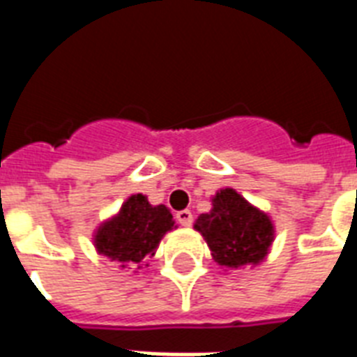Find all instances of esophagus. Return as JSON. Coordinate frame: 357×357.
I'll return each instance as SVG.
<instances>
[{"mask_svg": "<svg viewBox=\"0 0 357 357\" xmlns=\"http://www.w3.org/2000/svg\"><path fill=\"white\" fill-rule=\"evenodd\" d=\"M176 218H178V222L181 226H190L192 224V213L189 209H183V211L176 213Z\"/></svg>", "mask_w": 357, "mask_h": 357, "instance_id": "obj_1", "label": "esophagus"}]
</instances>
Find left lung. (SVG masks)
Masks as SVG:
<instances>
[{
    "instance_id": "1",
    "label": "left lung",
    "mask_w": 357,
    "mask_h": 357,
    "mask_svg": "<svg viewBox=\"0 0 357 357\" xmlns=\"http://www.w3.org/2000/svg\"><path fill=\"white\" fill-rule=\"evenodd\" d=\"M211 202L213 209L196 218L195 229L206 238L213 259L226 268L259 265L274 241L271 217L229 187Z\"/></svg>"
}]
</instances>
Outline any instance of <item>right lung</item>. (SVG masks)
Returning <instances> with one entry per match:
<instances>
[{
    "instance_id": "right-lung-1",
    "label": "right lung",
    "mask_w": 357,
    "mask_h": 357,
    "mask_svg": "<svg viewBox=\"0 0 357 357\" xmlns=\"http://www.w3.org/2000/svg\"><path fill=\"white\" fill-rule=\"evenodd\" d=\"M172 213L167 206H151L144 195H131L120 211L96 229L94 246L98 254L128 265H142L155 250L167 231L174 228ZM148 266V265H146ZM140 268V266H139Z\"/></svg>"
}]
</instances>
